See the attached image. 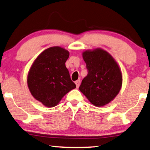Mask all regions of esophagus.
<instances>
[{"label": "esophagus", "instance_id": "1", "mask_svg": "<svg viewBox=\"0 0 150 150\" xmlns=\"http://www.w3.org/2000/svg\"><path fill=\"white\" fill-rule=\"evenodd\" d=\"M75 83L76 85V87H77V88H78V87H79V85H80V80H77L75 82Z\"/></svg>", "mask_w": 150, "mask_h": 150}]
</instances>
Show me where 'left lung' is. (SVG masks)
I'll list each match as a JSON object with an SVG mask.
<instances>
[{
    "label": "left lung",
    "instance_id": "1",
    "mask_svg": "<svg viewBox=\"0 0 150 150\" xmlns=\"http://www.w3.org/2000/svg\"><path fill=\"white\" fill-rule=\"evenodd\" d=\"M83 58L88 73L82 80L80 91L95 106L105 105L117 96L122 87L120 69L110 54L99 48L85 51Z\"/></svg>",
    "mask_w": 150,
    "mask_h": 150
}]
</instances>
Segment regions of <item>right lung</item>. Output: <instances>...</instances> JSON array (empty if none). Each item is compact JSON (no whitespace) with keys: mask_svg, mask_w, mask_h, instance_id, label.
I'll return each mask as SVG.
<instances>
[{"mask_svg":"<svg viewBox=\"0 0 150 150\" xmlns=\"http://www.w3.org/2000/svg\"><path fill=\"white\" fill-rule=\"evenodd\" d=\"M69 56V53L65 49L50 47L37 57L30 69L28 89L45 106H56L65 95L76 87L65 66Z\"/></svg>","mask_w":150,"mask_h":150,"instance_id":"obj_1","label":"right lung"}]
</instances>
